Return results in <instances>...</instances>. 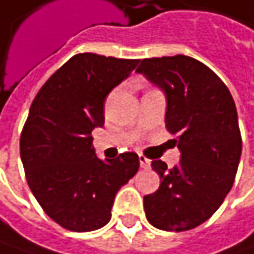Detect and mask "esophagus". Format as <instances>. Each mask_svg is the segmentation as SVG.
Listing matches in <instances>:
<instances>
[{
  "mask_svg": "<svg viewBox=\"0 0 254 254\" xmlns=\"http://www.w3.org/2000/svg\"><path fill=\"white\" fill-rule=\"evenodd\" d=\"M139 166L142 169H148L150 167V160L147 157H144V155H139Z\"/></svg>",
  "mask_w": 254,
  "mask_h": 254,
  "instance_id": "esophagus-1",
  "label": "esophagus"
}]
</instances>
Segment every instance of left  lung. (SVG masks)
<instances>
[{"instance_id": "8db88e82", "label": "left lung", "mask_w": 254, "mask_h": 254, "mask_svg": "<svg viewBox=\"0 0 254 254\" xmlns=\"http://www.w3.org/2000/svg\"><path fill=\"white\" fill-rule=\"evenodd\" d=\"M136 72L164 91L166 127L182 154L173 169L151 163L161 185L144 196L145 215L160 230H192L212 217L233 188L242 157L236 104L218 75L190 57L142 59Z\"/></svg>"}]
</instances>
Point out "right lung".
Here are the masks:
<instances>
[{
	"label": "right lung",
	"mask_w": 254,
	"mask_h": 254,
	"mask_svg": "<svg viewBox=\"0 0 254 254\" xmlns=\"http://www.w3.org/2000/svg\"><path fill=\"white\" fill-rule=\"evenodd\" d=\"M138 59L78 54L43 84L20 136L30 190L61 227L84 233L104 227L118 190L139 169L135 152L100 160L91 132L104 125V100Z\"/></svg>",
	"instance_id": "1"
}]
</instances>
